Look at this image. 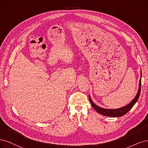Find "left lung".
<instances>
[{
	"label": "left lung",
	"instance_id": "left-lung-1",
	"mask_svg": "<svg viewBox=\"0 0 148 148\" xmlns=\"http://www.w3.org/2000/svg\"><path fill=\"white\" fill-rule=\"evenodd\" d=\"M141 80H140V85H139V90H138V92L137 93L136 96L135 98L133 99V101L130 103L128 104L127 106L122 107L121 108L119 109H104L101 108L100 107H98V106L95 105V104L93 103L92 101L91 98H90V97L89 96V100L90 101V103H91L92 107L96 110L98 112L99 114H102V115L106 116H109V117H121L124 116L125 114H127L128 111H129L130 109L132 108V107L134 106V104L136 103L138 101V98H139L140 95V92H141Z\"/></svg>",
	"mask_w": 148,
	"mask_h": 148
}]
</instances>
